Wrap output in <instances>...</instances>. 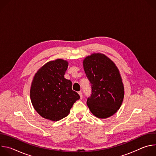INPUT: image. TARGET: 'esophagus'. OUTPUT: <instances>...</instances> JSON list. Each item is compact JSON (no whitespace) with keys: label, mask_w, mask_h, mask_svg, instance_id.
Returning a JSON list of instances; mask_svg holds the SVG:
<instances>
[{"label":"esophagus","mask_w":156,"mask_h":156,"mask_svg":"<svg viewBox=\"0 0 156 156\" xmlns=\"http://www.w3.org/2000/svg\"><path fill=\"white\" fill-rule=\"evenodd\" d=\"M78 94H79V95H80V98L81 99L82 97H83V93H82V92H81V91H79V92H78Z\"/></svg>","instance_id":"1"}]
</instances>
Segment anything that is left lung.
I'll return each mask as SVG.
<instances>
[{"instance_id":"8db88e82","label":"left lung","mask_w":156,"mask_h":156,"mask_svg":"<svg viewBox=\"0 0 156 156\" xmlns=\"http://www.w3.org/2000/svg\"><path fill=\"white\" fill-rule=\"evenodd\" d=\"M83 67L91 86V95L87 105L99 119H107L120 108L124 97V87L115 64L102 54H93L83 60Z\"/></svg>"}]
</instances>
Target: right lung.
Returning <instances> with one entry per match:
<instances>
[{
	"label": "right lung",
	"instance_id": "right-lung-1",
	"mask_svg": "<svg viewBox=\"0 0 156 156\" xmlns=\"http://www.w3.org/2000/svg\"><path fill=\"white\" fill-rule=\"evenodd\" d=\"M69 63L63 59L50 61L35 74L30 98L36 112L43 118L58 121L69 115L79 94L72 90V83L64 78Z\"/></svg>",
	"mask_w": 156,
	"mask_h": 156
}]
</instances>
